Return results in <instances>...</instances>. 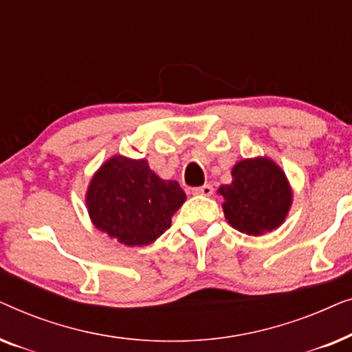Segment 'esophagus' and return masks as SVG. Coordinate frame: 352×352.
I'll use <instances>...</instances> for the list:
<instances>
[{"label":"esophagus","mask_w":352,"mask_h":352,"mask_svg":"<svg viewBox=\"0 0 352 352\" xmlns=\"http://www.w3.org/2000/svg\"><path fill=\"white\" fill-rule=\"evenodd\" d=\"M192 194L194 195H204V197H210L213 195V187L210 184H205L201 187H195V189H192Z\"/></svg>","instance_id":"esophagus-1"}]
</instances>
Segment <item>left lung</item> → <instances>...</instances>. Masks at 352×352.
I'll list each match as a JSON object with an SVG mask.
<instances>
[{
	"instance_id": "left-lung-1",
	"label": "left lung",
	"mask_w": 352,
	"mask_h": 352,
	"mask_svg": "<svg viewBox=\"0 0 352 352\" xmlns=\"http://www.w3.org/2000/svg\"><path fill=\"white\" fill-rule=\"evenodd\" d=\"M232 182L218 189L228 223L239 232H272L285 223L293 204V190L280 166L269 157L243 158L230 171Z\"/></svg>"
}]
</instances>
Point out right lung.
Instances as JSON below:
<instances>
[{
	"label": "right lung",
	"instance_id": "right-lung-1",
	"mask_svg": "<svg viewBox=\"0 0 352 352\" xmlns=\"http://www.w3.org/2000/svg\"><path fill=\"white\" fill-rule=\"evenodd\" d=\"M85 200L96 229L128 247H142L170 229L186 194L177 181L152 171L146 158L118 153L94 173Z\"/></svg>",
	"mask_w": 352,
	"mask_h": 352
}]
</instances>
